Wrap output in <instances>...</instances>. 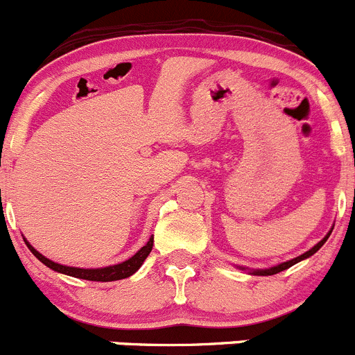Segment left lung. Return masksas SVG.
<instances>
[{
    "instance_id": "obj_1",
    "label": "left lung",
    "mask_w": 355,
    "mask_h": 355,
    "mask_svg": "<svg viewBox=\"0 0 355 355\" xmlns=\"http://www.w3.org/2000/svg\"><path fill=\"white\" fill-rule=\"evenodd\" d=\"M330 234H331V231L328 232V234H327V237H323V239H321L320 243L316 244V246L311 248V250H309V251H306V253H304V254H301V257H297V258H294V259H288V261H286V263H280V265L272 266V268H266V270H254L253 273H254V275H275V273L284 272V270L291 268L292 265H295V263H299V261H301V259L309 258V257H311V254L316 253V251L320 250V248L323 246L324 243H327V239H328V237H330Z\"/></svg>"
}]
</instances>
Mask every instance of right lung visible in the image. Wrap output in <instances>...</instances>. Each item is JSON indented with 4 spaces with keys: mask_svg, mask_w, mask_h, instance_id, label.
<instances>
[{
    "mask_svg": "<svg viewBox=\"0 0 355 355\" xmlns=\"http://www.w3.org/2000/svg\"><path fill=\"white\" fill-rule=\"evenodd\" d=\"M25 244H27L28 250L32 251V254H34L39 261H42L44 265L49 266V268H53L54 272L64 273V275H69V277H76V279L94 280V282H112V280L126 279V277L133 275V273L140 268L141 263L145 261V258L150 254L152 246H153V237L148 239V243L145 244V246L141 248V250L138 251L135 257L126 259V261L119 263V265L105 266V268H75V266L60 265V263H54V261H51V259H47L46 257H42V254L39 253V251H35L34 248L27 243V241H25Z\"/></svg>",
    "mask_w": 355,
    "mask_h": 355,
    "instance_id": "add662e5",
    "label": "right lung"
}]
</instances>
